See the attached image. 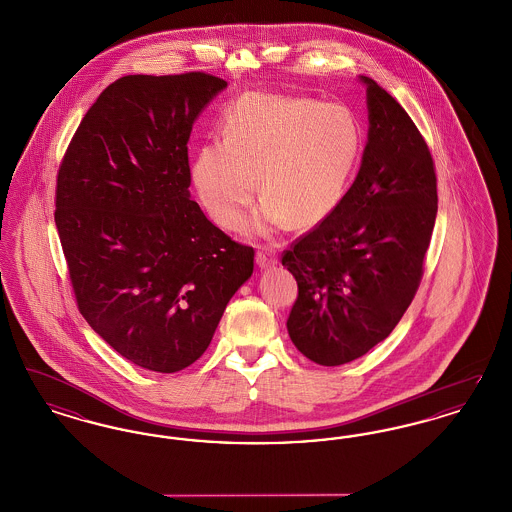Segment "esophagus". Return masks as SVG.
<instances>
[{
    "mask_svg": "<svg viewBox=\"0 0 512 512\" xmlns=\"http://www.w3.org/2000/svg\"><path fill=\"white\" fill-rule=\"evenodd\" d=\"M255 261H257V265H259L261 268L274 267V265L278 263V259H276V253H274L272 249H261V251H257V255H255Z\"/></svg>",
    "mask_w": 512,
    "mask_h": 512,
    "instance_id": "34e87169",
    "label": "esophagus"
}]
</instances>
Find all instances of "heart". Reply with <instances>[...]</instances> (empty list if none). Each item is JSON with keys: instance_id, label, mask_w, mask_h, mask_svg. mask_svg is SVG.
I'll return each mask as SVG.
<instances>
[{"instance_id": "b5f03b06", "label": "heart", "mask_w": 512, "mask_h": 512, "mask_svg": "<svg viewBox=\"0 0 512 512\" xmlns=\"http://www.w3.org/2000/svg\"><path fill=\"white\" fill-rule=\"evenodd\" d=\"M222 140L199 147L192 186L203 209L226 230L244 224L257 190L265 192L249 220L270 234L288 220L317 224L341 201L361 151V126L341 103L278 94H247L220 122Z\"/></svg>"}]
</instances>
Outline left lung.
Listing matches in <instances>:
<instances>
[{"mask_svg":"<svg viewBox=\"0 0 512 512\" xmlns=\"http://www.w3.org/2000/svg\"><path fill=\"white\" fill-rule=\"evenodd\" d=\"M366 86L368 140L338 207L284 251L297 280L293 345L313 363H351L386 340L413 301L438 215L430 149L407 111Z\"/></svg>","mask_w":512,"mask_h":512,"instance_id":"left-lung-1","label":"left lung"}]
</instances>
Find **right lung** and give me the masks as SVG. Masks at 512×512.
Returning <instances> with one entry per match:
<instances>
[{
	"instance_id": "obj_1",
	"label": "right lung",
	"mask_w": 512,
	"mask_h": 512,
	"mask_svg": "<svg viewBox=\"0 0 512 512\" xmlns=\"http://www.w3.org/2000/svg\"><path fill=\"white\" fill-rule=\"evenodd\" d=\"M228 84L211 74H128L88 109L63 157L55 224L78 309L119 355L171 374L195 363L253 247L190 199L188 140Z\"/></svg>"
}]
</instances>
